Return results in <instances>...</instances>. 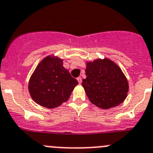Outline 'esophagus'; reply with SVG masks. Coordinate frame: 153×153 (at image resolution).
I'll return each mask as SVG.
<instances>
[{"instance_id":"34e87169","label":"esophagus","mask_w":153,"mask_h":153,"mask_svg":"<svg viewBox=\"0 0 153 153\" xmlns=\"http://www.w3.org/2000/svg\"><path fill=\"white\" fill-rule=\"evenodd\" d=\"M77 80H78V81L79 84H81V82H82V78H81V77H78V78H77Z\"/></svg>"}]
</instances>
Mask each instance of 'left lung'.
<instances>
[{
	"label": "left lung",
	"instance_id": "1",
	"mask_svg": "<svg viewBox=\"0 0 153 153\" xmlns=\"http://www.w3.org/2000/svg\"><path fill=\"white\" fill-rule=\"evenodd\" d=\"M87 78L82 86L90 102L102 109L122 103L127 96L128 84L120 68L109 59L88 62Z\"/></svg>",
	"mask_w": 153,
	"mask_h": 153
}]
</instances>
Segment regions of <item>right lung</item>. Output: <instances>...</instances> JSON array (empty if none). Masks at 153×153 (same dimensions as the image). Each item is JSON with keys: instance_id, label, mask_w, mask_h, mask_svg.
Instances as JSON below:
<instances>
[{"instance_id": "right-lung-1", "label": "right lung", "mask_w": 153, "mask_h": 153, "mask_svg": "<svg viewBox=\"0 0 153 153\" xmlns=\"http://www.w3.org/2000/svg\"><path fill=\"white\" fill-rule=\"evenodd\" d=\"M78 84L63 66V60L48 56L31 75L28 90L34 102L45 108H54L69 99Z\"/></svg>"}]
</instances>
